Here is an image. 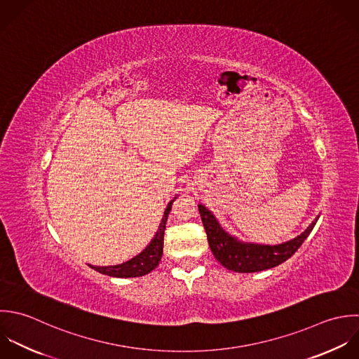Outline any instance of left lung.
<instances>
[{
    "instance_id": "left-lung-1",
    "label": "left lung",
    "mask_w": 359,
    "mask_h": 359,
    "mask_svg": "<svg viewBox=\"0 0 359 359\" xmlns=\"http://www.w3.org/2000/svg\"><path fill=\"white\" fill-rule=\"evenodd\" d=\"M198 211L212 255L225 269L235 273H257L280 266L301 248L319 219L318 217L301 235L288 242L262 245L243 242L228 233L205 205L198 204Z\"/></svg>"
}]
</instances>
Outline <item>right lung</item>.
<instances>
[{"label":"right lung","mask_w":359,"mask_h":359,"mask_svg":"<svg viewBox=\"0 0 359 359\" xmlns=\"http://www.w3.org/2000/svg\"><path fill=\"white\" fill-rule=\"evenodd\" d=\"M175 200H176V197L173 200H170V203L168 204L155 236L152 238L149 245L140 255H137L135 257L130 259L128 262L117 264V266L99 267V266L89 264V267L99 271L100 274H104L109 277H117V278H134V277H142V276L151 273L159 264L162 255H163V235H165L166 221H168V215L172 210V204Z\"/></svg>","instance_id":"1"}]
</instances>
